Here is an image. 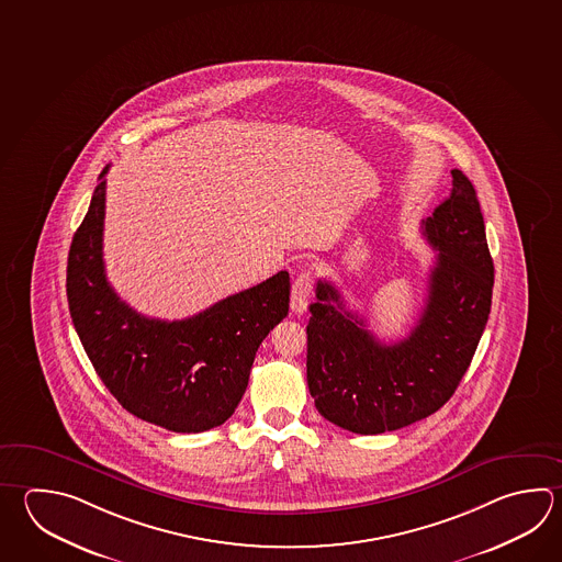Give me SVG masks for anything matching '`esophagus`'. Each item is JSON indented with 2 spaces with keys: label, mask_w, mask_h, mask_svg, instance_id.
<instances>
[{
  "label": "esophagus",
  "mask_w": 562,
  "mask_h": 562,
  "mask_svg": "<svg viewBox=\"0 0 562 562\" xmlns=\"http://www.w3.org/2000/svg\"><path fill=\"white\" fill-rule=\"evenodd\" d=\"M312 297V276L310 272H302L296 276L292 284V297H290V307L294 314H304Z\"/></svg>",
  "instance_id": "obj_1"
}]
</instances>
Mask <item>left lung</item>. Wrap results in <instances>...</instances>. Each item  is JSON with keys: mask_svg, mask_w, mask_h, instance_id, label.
<instances>
[{"mask_svg": "<svg viewBox=\"0 0 562 562\" xmlns=\"http://www.w3.org/2000/svg\"><path fill=\"white\" fill-rule=\"evenodd\" d=\"M451 194L422 231L437 250L424 312L407 338L383 344L318 280L307 322V387L316 409L351 434L395 431L449 402L487 326L495 268L471 180L451 170Z\"/></svg>", "mask_w": 562, "mask_h": 562, "instance_id": "8db88e82", "label": "left lung"}]
</instances>
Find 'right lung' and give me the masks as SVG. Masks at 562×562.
I'll use <instances>...</instances> for the list:
<instances>
[{"mask_svg":"<svg viewBox=\"0 0 562 562\" xmlns=\"http://www.w3.org/2000/svg\"><path fill=\"white\" fill-rule=\"evenodd\" d=\"M106 165L67 260L75 331L97 375L128 414L175 434L223 425L243 400L262 339L288 316L286 270L192 318L140 316L106 282Z\"/></svg>","mask_w":562,"mask_h":562,"instance_id":"add662e5","label":"right lung"}]
</instances>
